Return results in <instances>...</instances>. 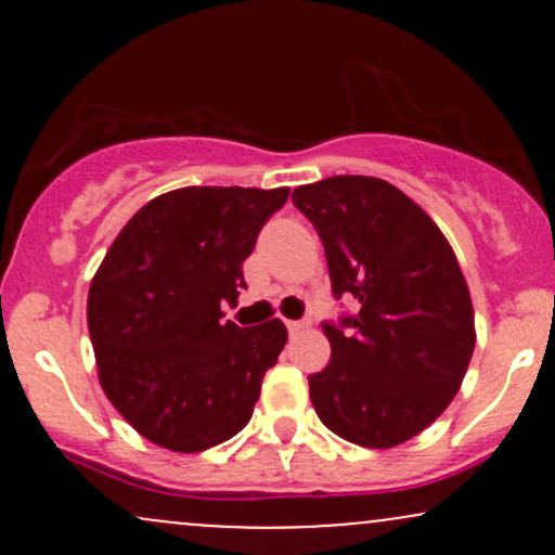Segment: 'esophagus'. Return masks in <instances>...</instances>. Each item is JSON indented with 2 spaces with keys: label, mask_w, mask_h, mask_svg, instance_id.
<instances>
[{
  "label": "esophagus",
  "mask_w": 555,
  "mask_h": 555,
  "mask_svg": "<svg viewBox=\"0 0 555 555\" xmlns=\"http://www.w3.org/2000/svg\"><path fill=\"white\" fill-rule=\"evenodd\" d=\"M308 328V321H286V331L289 334H299V331Z\"/></svg>",
  "instance_id": "obj_1"
}]
</instances>
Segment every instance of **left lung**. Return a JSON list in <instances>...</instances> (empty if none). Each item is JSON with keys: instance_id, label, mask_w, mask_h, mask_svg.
Masks as SVG:
<instances>
[{"instance_id": "8db88e82", "label": "left lung", "mask_w": 555, "mask_h": 555, "mask_svg": "<svg viewBox=\"0 0 555 555\" xmlns=\"http://www.w3.org/2000/svg\"><path fill=\"white\" fill-rule=\"evenodd\" d=\"M292 203L323 242L334 297L358 302L323 321L331 360L308 378L318 417L367 449L410 441L456 397L475 349L454 250L415 201L375 177H326Z\"/></svg>"}]
</instances>
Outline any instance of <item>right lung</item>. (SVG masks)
<instances>
[{
    "label": "right lung",
    "mask_w": 555,
    "mask_h": 555,
    "mask_svg": "<svg viewBox=\"0 0 555 555\" xmlns=\"http://www.w3.org/2000/svg\"><path fill=\"white\" fill-rule=\"evenodd\" d=\"M289 188H182L145 203L114 240L88 292L104 393L169 451L193 454L250 423L286 344L282 321L242 328V260Z\"/></svg>",
    "instance_id": "1"
}]
</instances>
